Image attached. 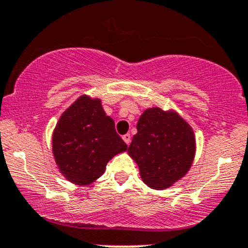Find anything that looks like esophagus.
Wrapping results in <instances>:
<instances>
[{"mask_svg": "<svg viewBox=\"0 0 248 248\" xmlns=\"http://www.w3.org/2000/svg\"><path fill=\"white\" fill-rule=\"evenodd\" d=\"M122 139H124V141L126 142L127 145H129V142H131V134L129 133L124 134V136H122Z\"/></svg>", "mask_w": 248, "mask_h": 248, "instance_id": "1", "label": "esophagus"}]
</instances>
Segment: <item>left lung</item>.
<instances>
[{"label":"left lung","instance_id":"8db88e82","mask_svg":"<svg viewBox=\"0 0 248 248\" xmlns=\"http://www.w3.org/2000/svg\"><path fill=\"white\" fill-rule=\"evenodd\" d=\"M137 129L128 155L138 164L140 177L150 188H169L188 172L193 163V129L175 110L158 107L142 112Z\"/></svg>","mask_w":248,"mask_h":248}]
</instances>
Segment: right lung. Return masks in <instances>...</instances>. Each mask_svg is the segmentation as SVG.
<instances>
[{
  "mask_svg": "<svg viewBox=\"0 0 248 248\" xmlns=\"http://www.w3.org/2000/svg\"><path fill=\"white\" fill-rule=\"evenodd\" d=\"M127 145L115 131L99 98L82 94L60 116L52 132V155L60 172L86 186L104 174L107 164Z\"/></svg>",
  "mask_w": 248,
  "mask_h": 248,
  "instance_id": "right-lung-1",
  "label": "right lung"
}]
</instances>
